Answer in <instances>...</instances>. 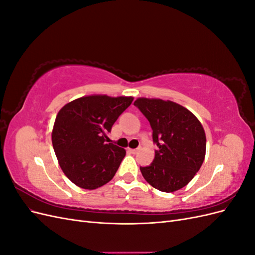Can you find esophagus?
I'll return each instance as SVG.
<instances>
[{"label":"esophagus","mask_w":255,"mask_h":255,"mask_svg":"<svg viewBox=\"0 0 255 255\" xmlns=\"http://www.w3.org/2000/svg\"><path fill=\"white\" fill-rule=\"evenodd\" d=\"M128 151H129L130 153L136 154V153H138V151H139V149H128Z\"/></svg>","instance_id":"34e87169"}]
</instances>
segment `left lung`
Returning <instances> with one entry per match:
<instances>
[{
    "mask_svg": "<svg viewBox=\"0 0 255 255\" xmlns=\"http://www.w3.org/2000/svg\"><path fill=\"white\" fill-rule=\"evenodd\" d=\"M149 120L158 146L153 163L140 167L144 180L164 192L183 188L194 179L205 157L206 136L201 122L186 107L161 99L134 102Z\"/></svg>",
    "mask_w": 255,
    "mask_h": 255,
    "instance_id": "obj_1",
    "label": "left lung"
}]
</instances>
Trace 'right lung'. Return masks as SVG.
Listing matches in <instances>:
<instances>
[{
    "label": "right lung",
    "instance_id": "add662e5",
    "mask_svg": "<svg viewBox=\"0 0 255 255\" xmlns=\"http://www.w3.org/2000/svg\"><path fill=\"white\" fill-rule=\"evenodd\" d=\"M133 97L85 96L58 112L52 143L65 175L76 186L96 189L109 183L126 156V150L107 141V134Z\"/></svg>",
    "mask_w": 255,
    "mask_h": 255
}]
</instances>
